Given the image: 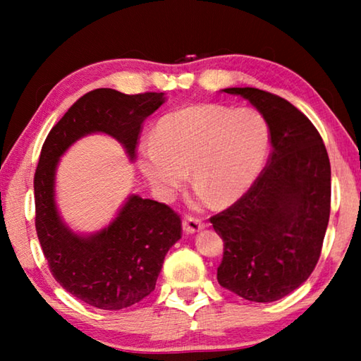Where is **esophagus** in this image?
<instances>
[{"label": "esophagus", "mask_w": 361, "mask_h": 361, "mask_svg": "<svg viewBox=\"0 0 361 361\" xmlns=\"http://www.w3.org/2000/svg\"><path fill=\"white\" fill-rule=\"evenodd\" d=\"M205 228L207 224L204 221H200L199 218L185 216V219H183V231H185L186 234H194V232H199Z\"/></svg>", "instance_id": "1"}]
</instances>
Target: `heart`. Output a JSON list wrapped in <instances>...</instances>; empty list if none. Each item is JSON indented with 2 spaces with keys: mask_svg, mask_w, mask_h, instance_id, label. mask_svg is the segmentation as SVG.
<instances>
[{
  "mask_svg": "<svg viewBox=\"0 0 361 361\" xmlns=\"http://www.w3.org/2000/svg\"><path fill=\"white\" fill-rule=\"evenodd\" d=\"M267 149L269 126L258 111L202 103L164 116L138 164L157 197H172L191 169L199 200L229 205L258 178Z\"/></svg>",
  "mask_w": 361,
  "mask_h": 361,
  "instance_id": "b5f03b06",
  "label": "heart"
}]
</instances>
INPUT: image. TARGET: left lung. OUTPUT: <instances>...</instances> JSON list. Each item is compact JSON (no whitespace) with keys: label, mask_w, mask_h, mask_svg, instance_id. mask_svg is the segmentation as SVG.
<instances>
[{"label":"left lung","mask_w":361,"mask_h":361,"mask_svg":"<svg viewBox=\"0 0 361 361\" xmlns=\"http://www.w3.org/2000/svg\"><path fill=\"white\" fill-rule=\"evenodd\" d=\"M258 109L271 133L269 162L245 195L210 218L224 242L218 282L237 296L272 302L315 269L331 207V167L312 122L282 97L229 87Z\"/></svg>","instance_id":"obj_1"}]
</instances>
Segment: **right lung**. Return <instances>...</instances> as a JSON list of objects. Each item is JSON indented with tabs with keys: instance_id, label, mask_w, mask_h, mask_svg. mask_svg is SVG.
Returning a JSON list of instances; mask_svg holds the SVG:
<instances>
[{
	"instance_id": "obj_1",
	"label": "right lung",
	"mask_w": 361,
	"mask_h": 361,
	"mask_svg": "<svg viewBox=\"0 0 361 361\" xmlns=\"http://www.w3.org/2000/svg\"><path fill=\"white\" fill-rule=\"evenodd\" d=\"M164 102V92L126 95L95 89L65 113L42 145L35 173L36 234L54 279L97 309L130 307L156 288L164 258L181 239V219L166 204L130 194L108 226L78 234L57 209L60 157L79 138L106 133L133 161L143 121Z\"/></svg>"
}]
</instances>
